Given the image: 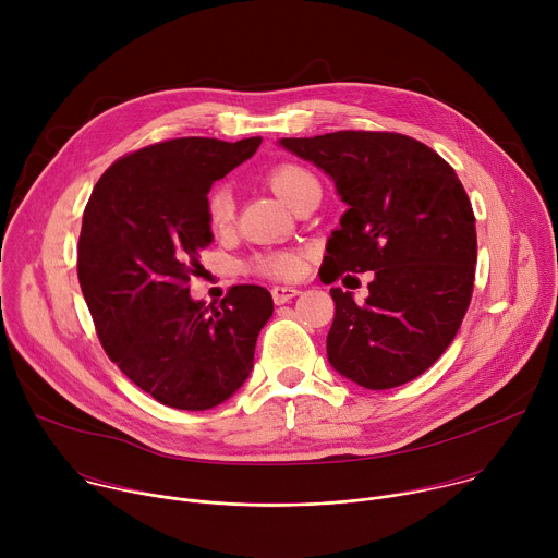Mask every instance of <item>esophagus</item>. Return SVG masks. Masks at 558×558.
Wrapping results in <instances>:
<instances>
[{
	"label": "esophagus",
	"mask_w": 558,
	"mask_h": 558,
	"mask_svg": "<svg viewBox=\"0 0 558 558\" xmlns=\"http://www.w3.org/2000/svg\"><path fill=\"white\" fill-rule=\"evenodd\" d=\"M295 295H300V289L298 287H274L271 289V298H274V302L276 304H284V302H289L291 298H295Z\"/></svg>",
	"instance_id": "esophagus-1"
}]
</instances>
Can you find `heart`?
Wrapping results in <instances>:
<instances>
[{"label":"heart","instance_id":"obj_1","mask_svg":"<svg viewBox=\"0 0 558 558\" xmlns=\"http://www.w3.org/2000/svg\"><path fill=\"white\" fill-rule=\"evenodd\" d=\"M271 190L289 205L293 207L295 201L302 196V192L311 185H317L313 174L295 163H282L274 168L267 177ZM235 214V203L227 185H214L205 196V220L211 231H222L231 225ZM252 269L256 274L278 278V280H291L298 278L304 269V256L298 250H278L260 254L252 260Z\"/></svg>","mask_w":558,"mask_h":558}]
</instances>
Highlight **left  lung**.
Instances as JSON below:
<instances>
[{"label":"left lung","mask_w":558,"mask_h":558,"mask_svg":"<svg viewBox=\"0 0 558 558\" xmlns=\"http://www.w3.org/2000/svg\"><path fill=\"white\" fill-rule=\"evenodd\" d=\"M280 143L323 168L349 205L320 278L375 271L364 304L331 289V366L371 390L420 377L454 340L472 298L476 229L461 181L435 149L397 132L340 130Z\"/></svg>","instance_id":"8db88e82"}]
</instances>
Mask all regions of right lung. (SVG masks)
Listing matches in <instances>:
<instances>
[{
  "label": "right lung",
  "instance_id": "right-lung-1",
  "mask_svg": "<svg viewBox=\"0 0 558 558\" xmlns=\"http://www.w3.org/2000/svg\"><path fill=\"white\" fill-rule=\"evenodd\" d=\"M260 141L145 145L101 174L84 211L76 274L101 347L141 390L179 411L214 409L243 386L274 313L258 284H233L209 306L190 298L211 243L205 196Z\"/></svg>",
  "mask_w": 558,
  "mask_h": 558
}]
</instances>
